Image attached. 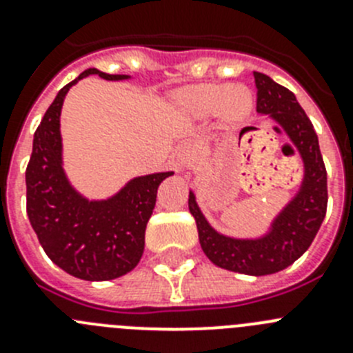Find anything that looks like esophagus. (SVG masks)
I'll list each match as a JSON object with an SVG mask.
<instances>
[{
	"mask_svg": "<svg viewBox=\"0 0 353 353\" xmlns=\"http://www.w3.org/2000/svg\"><path fill=\"white\" fill-rule=\"evenodd\" d=\"M192 154H194V146L191 143H183V145L179 146V161L182 164H187V162H191Z\"/></svg>",
	"mask_w": 353,
	"mask_h": 353,
	"instance_id": "34e87169",
	"label": "esophagus"
}]
</instances>
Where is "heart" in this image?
I'll return each mask as SVG.
<instances>
[{
  "instance_id": "obj_1",
  "label": "heart",
  "mask_w": 353,
  "mask_h": 353,
  "mask_svg": "<svg viewBox=\"0 0 353 353\" xmlns=\"http://www.w3.org/2000/svg\"><path fill=\"white\" fill-rule=\"evenodd\" d=\"M180 104L194 117H210L219 111L226 123H240L252 109V95L242 84H199L180 93Z\"/></svg>"
}]
</instances>
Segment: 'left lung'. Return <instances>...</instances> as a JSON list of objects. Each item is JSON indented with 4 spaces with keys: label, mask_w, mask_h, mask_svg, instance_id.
Listing matches in <instances>:
<instances>
[{
    "label": "left lung",
    "mask_w": 353,
    "mask_h": 353,
    "mask_svg": "<svg viewBox=\"0 0 353 353\" xmlns=\"http://www.w3.org/2000/svg\"><path fill=\"white\" fill-rule=\"evenodd\" d=\"M256 111L263 120H276L279 134H288L293 150L304 159L305 176L301 191L292 203L279 214L269 235L258 240H236L219 235L199 212L192 192H189V210L196 221L201 249L212 263L221 269L249 276H267L279 272L301 258L327 212V170L318 145L314 127L297 99L288 88L274 83L269 76L254 72Z\"/></svg>",
    "instance_id": "left-lung-1"
}]
</instances>
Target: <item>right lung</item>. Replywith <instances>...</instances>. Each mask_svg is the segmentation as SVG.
Masks as SVG:
<instances>
[{"instance_id":"add662e5","label":"right lung","mask_w":353,"mask_h":353,"mask_svg":"<svg viewBox=\"0 0 353 353\" xmlns=\"http://www.w3.org/2000/svg\"><path fill=\"white\" fill-rule=\"evenodd\" d=\"M90 74L109 81L127 77L88 68L58 92L33 138L26 210L40 245L60 269L86 281H109L130 272L141 260L157 187L173 173L130 180L108 201H88L72 189L61 168L60 113L72 84Z\"/></svg>"}]
</instances>
